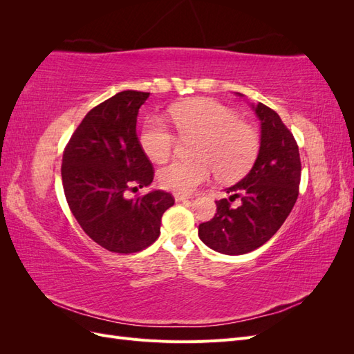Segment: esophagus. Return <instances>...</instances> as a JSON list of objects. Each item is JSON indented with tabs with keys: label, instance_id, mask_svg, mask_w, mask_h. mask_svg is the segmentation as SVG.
I'll return each mask as SVG.
<instances>
[{
	"label": "esophagus",
	"instance_id": "obj_1",
	"mask_svg": "<svg viewBox=\"0 0 354 354\" xmlns=\"http://www.w3.org/2000/svg\"><path fill=\"white\" fill-rule=\"evenodd\" d=\"M174 199H176V202H185V201H187V199H189V196H186V195H178V194H174Z\"/></svg>",
	"mask_w": 354,
	"mask_h": 354
}]
</instances>
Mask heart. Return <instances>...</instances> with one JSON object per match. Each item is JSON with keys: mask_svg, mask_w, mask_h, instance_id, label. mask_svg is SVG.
<instances>
[{"mask_svg": "<svg viewBox=\"0 0 354 354\" xmlns=\"http://www.w3.org/2000/svg\"><path fill=\"white\" fill-rule=\"evenodd\" d=\"M171 121L181 137H195L198 159H176L159 169V185L178 195H190L214 173L236 178L251 167L259 153V133L239 121L238 115L212 99H194L169 108ZM177 138L164 120L151 118L140 134L145 153L162 162L174 151Z\"/></svg>", "mask_w": 354, "mask_h": 354, "instance_id": "obj_1", "label": "heart"}]
</instances>
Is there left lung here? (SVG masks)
<instances>
[{
	"instance_id": "8db88e82",
	"label": "left lung",
	"mask_w": 354,
	"mask_h": 354,
	"mask_svg": "<svg viewBox=\"0 0 354 354\" xmlns=\"http://www.w3.org/2000/svg\"><path fill=\"white\" fill-rule=\"evenodd\" d=\"M239 97L243 94L236 93ZM260 120V149L250 173L216 201L217 214L199 224V239L211 250L242 255L260 248L281 229L298 198L301 162L292 133L281 116L263 103L251 104ZM236 197L238 207H230Z\"/></svg>"
}]
</instances>
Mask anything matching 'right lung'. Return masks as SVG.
I'll return each instance as SVG.
<instances>
[{
  "mask_svg": "<svg viewBox=\"0 0 354 354\" xmlns=\"http://www.w3.org/2000/svg\"><path fill=\"white\" fill-rule=\"evenodd\" d=\"M151 93L127 90L91 109L63 153L62 181L82 230L104 250L138 252L160 233V218L174 205L164 190L127 199L125 190L151 186L153 168L136 134L138 109Z\"/></svg>",
  "mask_w": 354,
  "mask_h": 354,
  "instance_id": "1",
  "label": "right lung"
}]
</instances>
